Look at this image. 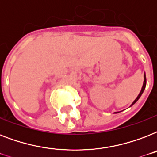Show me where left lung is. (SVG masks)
Returning a JSON list of instances; mask_svg holds the SVG:
<instances>
[{
  "label": "left lung",
  "instance_id": "1",
  "mask_svg": "<svg viewBox=\"0 0 157 157\" xmlns=\"http://www.w3.org/2000/svg\"><path fill=\"white\" fill-rule=\"evenodd\" d=\"M146 83H147L146 75H145V73H144V85H143V87H142L141 91H140V93H139V95H138V97H137V98H135V100H134V102L132 103V104L130 105V107H131V106H133V105H134V103H136L137 101H138V100H139V98L141 97V95H142V94H143V93H144V90H145V88H146ZM116 113H117V112H116Z\"/></svg>",
  "mask_w": 157,
  "mask_h": 157
}]
</instances>
